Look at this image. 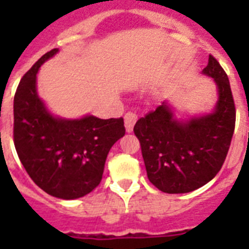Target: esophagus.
Instances as JSON below:
<instances>
[{"label": "esophagus", "mask_w": 249, "mask_h": 249, "mask_svg": "<svg viewBox=\"0 0 249 249\" xmlns=\"http://www.w3.org/2000/svg\"><path fill=\"white\" fill-rule=\"evenodd\" d=\"M137 121V115L134 112H126L124 115V123L125 128H126V132H132L133 128H134V124Z\"/></svg>", "instance_id": "esophagus-1"}]
</instances>
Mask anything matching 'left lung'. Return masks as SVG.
Masks as SVG:
<instances>
[{
	"mask_svg": "<svg viewBox=\"0 0 249 249\" xmlns=\"http://www.w3.org/2000/svg\"><path fill=\"white\" fill-rule=\"evenodd\" d=\"M203 73L218 88L212 113L177 121L165 103L146 113L134 125L147 177L166 194L199 189L216 176L228 156L235 129V103L228 75L213 55Z\"/></svg>",
	"mask_w": 249,
	"mask_h": 249,
	"instance_id": "left-lung-1",
	"label": "left lung"
}]
</instances>
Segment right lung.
Listing matches in <instances>:
<instances>
[{"label": "right lung", "instance_id": "add662e5", "mask_svg": "<svg viewBox=\"0 0 249 249\" xmlns=\"http://www.w3.org/2000/svg\"><path fill=\"white\" fill-rule=\"evenodd\" d=\"M41 56L21 77L14 97V144L32 181L59 199H77L101 183L109 150L125 134L124 119L102 120L85 116L63 120L52 116L36 91Z\"/></svg>", "mask_w": 249, "mask_h": 249}]
</instances>
